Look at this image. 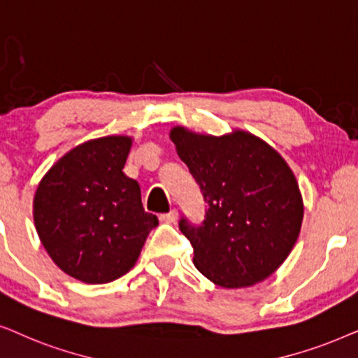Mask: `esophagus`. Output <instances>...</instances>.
Masks as SVG:
<instances>
[{
  "instance_id": "obj_1",
  "label": "esophagus",
  "mask_w": 358,
  "mask_h": 358,
  "mask_svg": "<svg viewBox=\"0 0 358 358\" xmlns=\"http://www.w3.org/2000/svg\"><path fill=\"white\" fill-rule=\"evenodd\" d=\"M176 219H178V211H176V209H171L170 213L162 214V216H160V221H162V222H166V224L175 222Z\"/></svg>"
}]
</instances>
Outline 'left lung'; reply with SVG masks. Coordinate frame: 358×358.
Wrapping results in <instances>:
<instances>
[{
    "label": "left lung",
    "mask_w": 358,
    "mask_h": 358,
    "mask_svg": "<svg viewBox=\"0 0 358 358\" xmlns=\"http://www.w3.org/2000/svg\"><path fill=\"white\" fill-rule=\"evenodd\" d=\"M170 139L208 203L201 226L180 221L194 266L222 288L264 282L301 231L304 204L293 170L273 147L242 129L211 136L175 126Z\"/></svg>",
    "instance_id": "1"
}]
</instances>
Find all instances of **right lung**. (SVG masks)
<instances>
[{"mask_svg": "<svg viewBox=\"0 0 358 358\" xmlns=\"http://www.w3.org/2000/svg\"><path fill=\"white\" fill-rule=\"evenodd\" d=\"M129 136L76 145L42 176L34 194L36 231L54 264L83 283L126 275L159 219L145 213L141 187L124 173Z\"/></svg>", "mask_w": 358, "mask_h": 358, "instance_id": "add662e5", "label": "right lung"}]
</instances>
